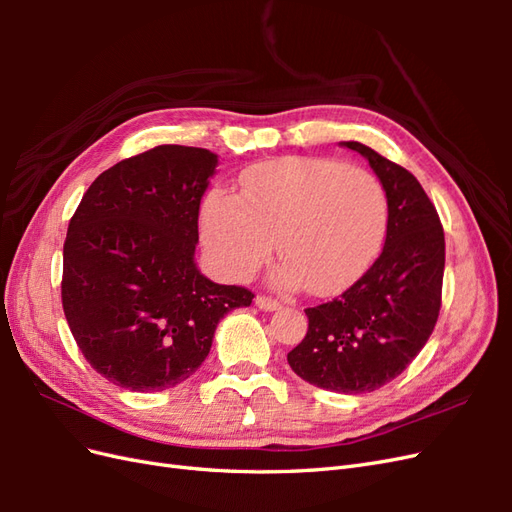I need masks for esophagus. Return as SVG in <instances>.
Instances as JSON below:
<instances>
[{
    "label": "esophagus",
    "instance_id": "obj_1",
    "mask_svg": "<svg viewBox=\"0 0 512 512\" xmlns=\"http://www.w3.org/2000/svg\"><path fill=\"white\" fill-rule=\"evenodd\" d=\"M254 303H256L258 309H262V312H275V309L282 307L280 301H275L271 297H265V294H258V297L254 299Z\"/></svg>",
    "mask_w": 512,
    "mask_h": 512
}]
</instances>
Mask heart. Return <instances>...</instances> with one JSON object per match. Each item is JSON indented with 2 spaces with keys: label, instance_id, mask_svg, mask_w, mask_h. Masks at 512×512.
I'll return each mask as SVG.
<instances>
[{
  "label": "heart",
  "instance_id": "heart-1",
  "mask_svg": "<svg viewBox=\"0 0 512 512\" xmlns=\"http://www.w3.org/2000/svg\"><path fill=\"white\" fill-rule=\"evenodd\" d=\"M386 218V194L369 170L290 156L247 168L241 196L213 190L200 213V235L226 280H250L277 243L284 260L271 284L282 290L307 284L309 292L327 297L369 269Z\"/></svg>",
  "mask_w": 512,
  "mask_h": 512
}]
</instances>
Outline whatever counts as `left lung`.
Instances as JSON below:
<instances>
[{
    "label": "left lung",
    "mask_w": 512,
    "mask_h": 512,
    "mask_svg": "<svg viewBox=\"0 0 512 512\" xmlns=\"http://www.w3.org/2000/svg\"><path fill=\"white\" fill-rule=\"evenodd\" d=\"M339 145L361 153L380 179L389 207L386 239L374 265L342 297L305 309L307 335L288 352V365L318 389L359 395L397 378L436 327L444 230L406 168L363 143Z\"/></svg>",
    "instance_id": "left-lung-1"
}]
</instances>
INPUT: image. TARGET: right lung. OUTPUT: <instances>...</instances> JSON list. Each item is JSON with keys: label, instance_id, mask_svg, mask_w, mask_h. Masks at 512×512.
Masks as SVG:
<instances>
[{"label": "right lung", "instance_id": "right-lung-1", "mask_svg": "<svg viewBox=\"0 0 512 512\" xmlns=\"http://www.w3.org/2000/svg\"><path fill=\"white\" fill-rule=\"evenodd\" d=\"M218 156L160 145L89 185L64 243L61 303L89 365L121 389L164 391L203 365L220 320L254 294L200 273L198 209Z\"/></svg>", "mask_w": 512, "mask_h": 512}]
</instances>
